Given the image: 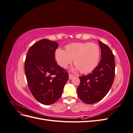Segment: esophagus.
Instances as JSON below:
<instances>
[{
  "instance_id": "obj_1",
  "label": "esophagus",
  "mask_w": 133,
  "mask_h": 133,
  "mask_svg": "<svg viewBox=\"0 0 133 133\" xmlns=\"http://www.w3.org/2000/svg\"><path fill=\"white\" fill-rule=\"evenodd\" d=\"M74 76V75H72V74H69V79H72V78H73Z\"/></svg>"
}]
</instances>
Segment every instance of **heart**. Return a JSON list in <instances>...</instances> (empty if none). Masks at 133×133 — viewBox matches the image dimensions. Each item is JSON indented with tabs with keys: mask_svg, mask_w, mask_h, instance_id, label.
I'll use <instances>...</instances> for the list:
<instances>
[{
	"mask_svg": "<svg viewBox=\"0 0 133 133\" xmlns=\"http://www.w3.org/2000/svg\"><path fill=\"white\" fill-rule=\"evenodd\" d=\"M65 49V51L58 48L55 53V58L60 66L66 68L73 59L76 69L83 74L90 73L97 66L100 51L96 44L90 42L74 43L68 44Z\"/></svg>",
	"mask_w": 133,
	"mask_h": 133,
	"instance_id": "obj_1",
	"label": "heart"
}]
</instances>
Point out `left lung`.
<instances>
[{
  "label": "left lung",
  "instance_id": "obj_1",
  "mask_svg": "<svg viewBox=\"0 0 133 133\" xmlns=\"http://www.w3.org/2000/svg\"><path fill=\"white\" fill-rule=\"evenodd\" d=\"M99 44L102 55L98 65L90 74L79 77L80 82L77 88L78 96L86 104H94L103 99L114 80V55L105 44L101 41Z\"/></svg>",
  "mask_w": 133,
  "mask_h": 133
}]
</instances>
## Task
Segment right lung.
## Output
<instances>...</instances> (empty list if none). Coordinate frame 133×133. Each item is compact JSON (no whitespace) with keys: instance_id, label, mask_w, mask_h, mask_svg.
Returning a JSON list of instances; mask_svg holds the SVG:
<instances>
[{"instance_id":"1","label":"right lung","mask_w":133,"mask_h":133,"mask_svg":"<svg viewBox=\"0 0 133 133\" xmlns=\"http://www.w3.org/2000/svg\"><path fill=\"white\" fill-rule=\"evenodd\" d=\"M59 44L43 39L31 46L25 60L28 87L35 99L44 105L54 103L61 97L69 78L68 72L57 64L55 52Z\"/></svg>"}]
</instances>
